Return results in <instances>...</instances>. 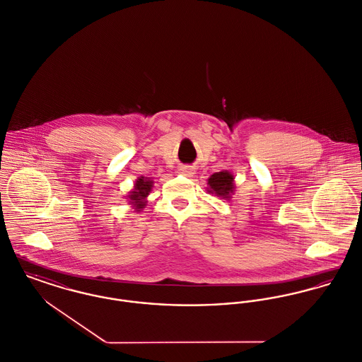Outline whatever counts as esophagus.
Here are the masks:
<instances>
[{
	"mask_svg": "<svg viewBox=\"0 0 362 362\" xmlns=\"http://www.w3.org/2000/svg\"><path fill=\"white\" fill-rule=\"evenodd\" d=\"M179 172L183 173V175H190L192 172V167H189V165H182V167L179 168Z\"/></svg>",
	"mask_w": 362,
	"mask_h": 362,
	"instance_id": "1",
	"label": "esophagus"
}]
</instances>
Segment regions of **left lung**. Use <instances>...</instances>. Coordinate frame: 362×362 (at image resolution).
Masks as SVG:
<instances>
[{"instance_id": "8db88e82", "label": "left lung", "mask_w": 362, "mask_h": 362, "mask_svg": "<svg viewBox=\"0 0 362 362\" xmlns=\"http://www.w3.org/2000/svg\"><path fill=\"white\" fill-rule=\"evenodd\" d=\"M208 185H209V190L217 197H221L224 199H230L231 194L234 192V175L228 170H221V172H216L212 176L208 179Z\"/></svg>"}]
</instances>
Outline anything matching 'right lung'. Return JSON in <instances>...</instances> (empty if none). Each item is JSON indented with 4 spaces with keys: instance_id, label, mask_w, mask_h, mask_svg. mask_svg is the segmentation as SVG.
Segmentation results:
<instances>
[{
    "instance_id": "add662e5",
    "label": "right lung",
    "mask_w": 362,
    "mask_h": 362,
    "mask_svg": "<svg viewBox=\"0 0 362 362\" xmlns=\"http://www.w3.org/2000/svg\"><path fill=\"white\" fill-rule=\"evenodd\" d=\"M153 189V180H150L149 177L141 176L139 179H136L134 190L129 192V204L134 206L135 212H142V209L146 206V197L149 195V192Z\"/></svg>"
}]
</instances>
